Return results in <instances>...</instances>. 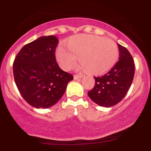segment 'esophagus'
Segmentation results:
<instances>
[{"mask_svg":"<svg viewBox=\"0 0 151 151\" xmlns=\"http://www.w3.org/2000/svg\"><path fill=\"white\" fill-rule=\"evenodd\" d=\"M82 77H83V75H82V74H74V80H78V79L82 78Z\"/></svg>","mask_w":151,"mask_h":151,"instance_id":"34e87169","label":"esophagus"}]
</instances>
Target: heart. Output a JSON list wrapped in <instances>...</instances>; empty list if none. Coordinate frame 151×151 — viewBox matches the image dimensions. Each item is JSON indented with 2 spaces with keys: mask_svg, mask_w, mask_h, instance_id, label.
Masks as SVG:
<instances>
[{
  "mask_svg": "<svg viewBox=\"0 0 151 151\" xmlns=\"http://www.w3.org/2000/svg\"><path fill=\"white\" fill-rule=\"evenodd\" d=\"M67 47L61 45L56 50V58L65 70L72 68L79 58L81 68L88 74H103L115 65L119 56L117 44L101 36L76 35L68 39Z\"/></svg>",
  "mask_w": 151,
  "mask_h": 151,
  "instance_id": "b5f03b06",
  "label": "heart"
}]
</instances>
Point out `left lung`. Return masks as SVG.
<instances>
[{"mask_svg":"<svg viewBox=\"0 0 151 151\" xmlns=\"http://www.w3.org/2000/svg\"><path fill=\"white\" fill-rule=\"evenodd\" d=\"M119 60L101 77H94L95 86L88 93L96 104L109 107L119 103L132 85L134 75L133 58L126 47L118 45Z\"/></svg>","mask_w":151,"mask_h":151,"instance_id":"obj_1","label":"left lung"}]
</instances>
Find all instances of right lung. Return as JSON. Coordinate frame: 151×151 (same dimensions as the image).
<instances>
[{"label": "right lung", "instance_id": "1", "mask_svg": "<svg viewBox=\"0 0 151 151\" xmlns=\"http://www.w3.org/2000/svg\"><path fill=\"white\" fill-rule=\"evenodd\" d=\"M58 39L42 36L27 44L17 55L13 73L22 98L35 108H49L60 99L72 74L63 71L56 62Z\"/></svg>", "mask_w": 151, "mask_h": 151}]
</instances>
